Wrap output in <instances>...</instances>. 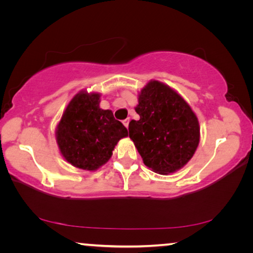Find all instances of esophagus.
<instances>
[{"mask_svg":"<svg viewBox=\"0 0 253 253\" xmlns=\"http://www.w3.org/2000/svg\"><path fill=\"white\" fill-rule=\"evenodd\" d=\"M123 124H124V126H125L126 128H128V125H129V118H128V119H125V121L123 122Z\"/></svg>","mask_w":253,"mask_h":253,"instance_id":"1","label":"esophagus"}]
</instances>
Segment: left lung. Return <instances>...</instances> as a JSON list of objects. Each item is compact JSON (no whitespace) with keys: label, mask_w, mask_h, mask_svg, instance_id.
I'll return each mask as SVG.
<instances>
[{"label":"left lung","mask_w":253,"mask_h":253,"mask_svg":"<svg viewBox=\"0 0 253 253\" xmlns=\"http://www.w3.org/2000/svg\"><path fill=\"white\" fill-rule=\"evenodd\" d=\"M138 121H130L129 137L153 172L169 175L184 168L200 143L196 114L169 84L149 80L138 92Z\"/></svg>","instance_id":"1"}]
</instances>
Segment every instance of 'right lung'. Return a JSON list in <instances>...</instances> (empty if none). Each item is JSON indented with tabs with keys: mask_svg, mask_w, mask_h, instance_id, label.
<instances>
[{
	"mask_svg": "<svg viewBox=\"0 0 253 253\" xmlns=\"http://www.w3.org/2000/svg\"><path fill=\"white\" fill-rule=\"evenodd\" d=\"M99 92L80 90L71 98L55 128L61 156L77 169L93 172L105 165L115 146L128 136L113 111L100 108Z\"/></svg>",
	"mask_w": 253,
	"mask_h": 253,
	"instance_id": "add662e5",
	"label": "right lung"
}]
</instances>
